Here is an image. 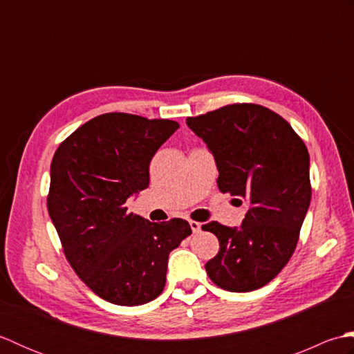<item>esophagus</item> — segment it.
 Instances as JSON below:
<instances>
[{
    "label": "esophagus",
    "mask_w": 354,
    "mask_h": 354,
    "mask_svg": "<svg viewBox=\"0 0 354 354\" xmlns=\"http://www.w3.org/2000/svg\"><path fill=\"white\" fill-rule=\"evenodd\" d=\"M189 223H190V227H192V231H193V232H199V231H201L202 223H199V222H196V221H190Z\"/></svg>",
    "instance_id": "34e87169"
}]
</instances>
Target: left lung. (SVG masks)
I'll return each mask as SVG.
<instances>
[{"label":"left lung","mask_w":354,"mask_h":354,"mask_svg":"<svg viewBox=\"0 0 354 354\" xmlns=\"http://www.w3.org/2000/svg\"><path fill=\"white\" fill-rule=\"evenodd\" d=\"M187 124L212 150L219 190L250 207L240 228L202 225L221 245L207 274L225 290L260 289L288 265L298 243L312 198L307 147L283 117L254 103L189 117Z\"/></svg>","instance_id":"1"}]
</instances>
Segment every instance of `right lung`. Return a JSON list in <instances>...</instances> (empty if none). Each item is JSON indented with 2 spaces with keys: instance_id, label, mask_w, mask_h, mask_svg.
Instances as JSON below:
<instances>
[{
  "instance_id": "right-lung-1",
  "label": "right lung",
  "mask_w": 354,
  "mask_h": 354,
  "mask_svg": "<svg viewBox=\"0 0 354 354\" xmlns=\"http://www.w3.org/2000/svg\"><path fill=\"white\" fill-rule=\"evenodd\" d=\"M178 127L109 112L82 124L53 156L47 207L65 257L112 304L140 306L160 295L170 251L192 234L184 219L153 223L126 207L149 187V164Z\"/></svg>"
}]
</instances>
